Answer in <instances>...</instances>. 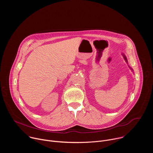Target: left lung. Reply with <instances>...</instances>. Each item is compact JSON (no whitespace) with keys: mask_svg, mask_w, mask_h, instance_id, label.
Returning <instances> with one entry per match:
<instances>
[{"mask_svg":"<svg viewBox=\"0 0 153 153\" xmlns=\"http://www.w3.org/2000/svg\"><path fill=\"white\" fill-rule=\"evenodd\" d=\"M124 58H125V59L126 60V57H125V56H124Z\"/></svg>","mask_w":153,"mask_h":153,"instance_id":"1","label":"left lung"}]
</instances>
